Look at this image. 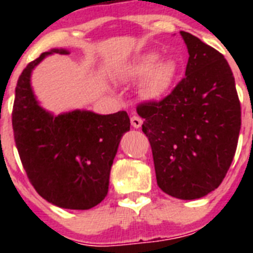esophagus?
<instances>
[{
	"label": "esophagus",
	"mask_w": 253,
	"mask_h": 253,
	"mask_svg": "<svg viewBox=\"0 0 253 253\" xmlns=\"http://www.w3.org/2000/svg\"><path fill=\"white\" fill-rule=\"evenodd\" d=\"M130 121L132 127H135V128H139V127L142 126V123H143L142 118H139V117H136V115H132Z\"/></svg>",
	"instance_id": "34e87169"
}]
</instances>
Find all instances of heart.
<instances>
[{"mask_svg": "<svg viewBox=\"0 0 253 253\" xmlns=\"http://www.w3.org/2000/svg\"><path fill=\"white\" fill-rule=\"evenodd\" d=\"M159 53L146 52L139 55L127 65L125 76L142 79L140 93L147 99H159L166 95L176 77V64L170 60H161Z\"/></svg>", "mask_w": 253, "mask_h": 253, "instance_id": "obj_1", "label": "heart"}]
</instances>
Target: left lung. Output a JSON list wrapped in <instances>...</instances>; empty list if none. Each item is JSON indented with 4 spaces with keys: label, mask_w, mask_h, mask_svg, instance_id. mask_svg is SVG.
I'll return each mask as SVG.
<instances>
[{
    "label": "left lung",
    "mask_w": 253,
    "mask_h": 253,
    "mask_svg": "<svg viewBox=\"0 0 253 253\" xmlns=\"http://www.w3.org/2000/svg\"><path fill=\"white\" fill-rule=\"evenodd\" d=\"M189 60L185 77L160 101L136 107L144 119L159 188L196 200L220 185L235 156L242 110L235 79L215 48L181 31Z\"/></svg>",
    "instance_id": "8db88e82"
}]
</instances>
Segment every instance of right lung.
<instances>
[{"mask_svg": "<svg viewBox=\"0 0 253 253\" xmlns=\"http://www.w3.org/2000/svg\"><path fill=\"white\" fill-rule=\"evenodd\" d=\"M52 49L23 69L15 87L11 122L22 166L38 194L63 209L87 210L106 197L113 160L130 130L126 111L99 115L75 110L53 117L38 105L30 75Z\"/></svg>", "mask_w": 253, "mask_h": 253, "instance_id": "add662e5", "label": "right lung"}]
</instances>
